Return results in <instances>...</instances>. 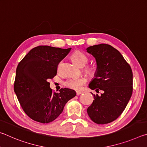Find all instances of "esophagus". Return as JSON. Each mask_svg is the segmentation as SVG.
I'll list each match as a JSON object with an SVG mask.
<instances>
[{"instance_id": "1", "label": "esophagus", "mask_w": 147, "mask_h": 147, "mask_svg": "<svg viewBox=\"0 0 147 147\" xmlns=\"http://www.w3.org/2000/svg\"><path fill=\"white\" fill-rule=\"evenodd\" d=\"M82 93V91H76L77 95H79V94H80Z\"/></svg>"}]
</instances>
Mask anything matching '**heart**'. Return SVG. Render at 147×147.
Masks as SVG:
<instances>
[{
    "label": "heart",
    "instance_id": "1",
    "mask_svg": "<svg viewBox=\"0 0 147 147\" xmlns=\"http://www.w3.org/2000/svg\"><path fill=\"white\" fill-rule=\"evenodd\" d=\"M72 60L77 65L84 67L88 63L89 59L85 54L80 51H75L72 54ZM86 73L90 76H94L96 73V69L93 66H87L84 69ZM87 82V79L84 77L80 78H69L64 81L63 85L67 88L74 89V90H80L82 86Z\"/></svg>",
    "mask_w": 147,
    "mask_h": 147
}]
</instances>
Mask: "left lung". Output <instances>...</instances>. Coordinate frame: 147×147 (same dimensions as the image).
Here are the masks:
<instances>
[{"instance_id": "8db88e82", "label": "left lung", "mask_w": 147, "mask_h": 147, "mask_svg": "<svg viewBox=\"0 0 147 147\" xmlns=\"http://www.w3.org/2000/svg\"><path fill=\"white\" fill-rule=\"evenodd\" d=\"M87 52L96 59L97 68L89 84L91 89L103 91L94 96L87 112L94 123L104 124L117 119L127 106L133 91V73L122 54L108 44L89 47Z\"/></svg>"}]
</instances>
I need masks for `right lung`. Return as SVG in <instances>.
<instances>
[{
    "instance_id": "1",
    "label": "right lung",
    "mask_w": 147,
    "mask_h": 147,
    "mask_svg": "<svg viewBox=\"0 0 147 147\" xmlns=\"http://www.w3.org/2000/svg\"><path fill=\"white\" fill-rule=\"evenodd\" d=\"M71 49L36 47L17 65L14 91L22 109L32 120L51 123L61 113L65 104L76 96V92L69 88H61L59 93L53 92L48 82L56 75L58 64Z\"/></svg>"
}]
</instances>
